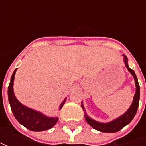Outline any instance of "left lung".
<instances>
[{
	"label": "left lung",
	"mask_w": 146,
	"mask_h": 146,
	"mask_svg": "<svg viewBox=\"0 0 146 146\" xmlns=\"http://www.w3.org/2000/svg\"><path fill=\"white\" fill-rule=\"evenodd\" d=\"M123 62L125 64L126 68L131 73V75L133 76V79H134V81H135V86H136V93L134 94L132 102L131 104V106H129V108L126 110V112L122 115H120L119 117L116 118L113 120L110 121V122H106V123L99 122V121L94 120L93 119L90 118L86 114V111H85V109H84L83 102H81L82 109L84 111V118L87 121V123L93 128L98 130L99 132H106V133L107 132L113 133V132H119V130H121L123 127H124L126 125H127L133 119L134 116L136 115L137 111L139 101H140V85H139V83H138L137 77L135 74V71L132 70L128 66L127 58L124 54H123Z\"/></svg>",
	"instance_id": "1"
}]
</instances>
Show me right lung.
<instances>
[{
    "label": "right lung",
    "mask_w": 146,
    "mask_h": 146,
    "mask_svg": "<svg viewBox=\"0 0 146 146\" xmlns=\"http://www.w3.org/2000/svg\"><path fill=\"white\" fill-rule=\"evenodd\" d=\"M17 69H15L12 74L10 82L8 87V99L11 110L15 119L20 124L33 132H42L52 128L58 121V117H49L40 111L29 108L25 105L22 104L15 97L14 92V76ZM66 98L60 104L58 110L62 109Z\"/></svg>",
    "instance_id": "right-lung-1"
}]
</instances>
